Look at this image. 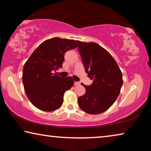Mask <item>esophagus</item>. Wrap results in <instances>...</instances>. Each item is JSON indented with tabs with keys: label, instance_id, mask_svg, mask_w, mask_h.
I'll return each instance as SVG.
<instances>
[{
	"label": "esophagus",
	"instance_id": "1",
	"mask_svg": "<svg viewBox=\"0 0 151 151\" xmlns=\"http://www.w3.org/2000/svg\"><path fill=\"white\" fill-rule=\"evenodd\" d=\"M80 85V83L79 82H75V85Z\"/></svg>",
	"mask_w": 151,
	"mask_h": 151
}]
</instances>
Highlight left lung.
I'll return each instance as SVG.
<instances>
[{"mask_svg":"<svg viewBox=\"0 0 151 151\" xmlns=\"http://www.w3.org/2000/svg\"><path fill=\"white\" fill-rule=\"evenodd\" d=\"M78 51L88 76L93 80L85 86V94L78 104L86 113L98 114L108 110L116 100L123 83L121 70L112 55L95 42L76 40Z\"/></svg>","mask_w":151,"mask_h":151,"instance_id":"obj_1","label":"left lung"}]
</instances>
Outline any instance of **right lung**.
<instances>
[{"label": "right lung", "instance_id": "1", "mask_svg": "<svg viewBox=\"0 0 151 151\" xmlns=\"http://www.w3.org/2000/svg\"><path fill=\"white\" fill-rule=\"evenodd\" d=\"M77 47L75 40L55 37L45 40L32 53L22 70L28 99L37 109L50 112L60 108L66 91L74 85L72 77L61 78L53 71L62 68L66 51Z\"/></svg>", "mask_w": 151, "mask_h": 151}]
</instances>
